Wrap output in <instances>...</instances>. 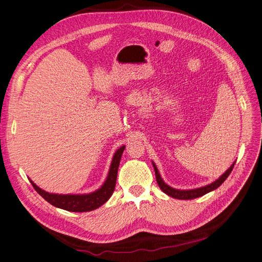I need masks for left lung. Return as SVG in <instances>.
<instances>
[{"label":"left lung","mask_w":262,"mask_h":262,"mask_svg":"<svg viewBox=\"0 0 262 262\" xmlns=\"http://www.w3.org/2000/svg\"><path fill=\"white\" fill-rule=\"evenodd\" d=\"M234 163H232V165L229 167V169L219 177L218 180H216L214 183L210 184V185H206L204 187H200V188H196V189H190V190H180V189H175V188H172L170 187L169 185H166L163 180L161 179V176L159 174V171L158 169H157L156 164L152 162V165H154V169H155V174H156V180H157V183H158L160 189L166 193L167 195H170L172 198H175V199H180V200H191V199H195V198H199V196H202L204 194H206L207 192H211L213 190H215L216 188H218L219 186H221L226 180L227 177L229 176V174L231 173V171L233 170V166H234Z\"/></svg>","instance_id":"8db88e82"}]
</instances>
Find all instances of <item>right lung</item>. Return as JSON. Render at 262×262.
Returning a JSON list of instances; mask_svg holds the SVG:
<instances>
[{
  "mask_svg": "<svg viewBox=\"0 0 262 262\" xmlns=\"http://www.w3.org/2000/svg\"><path fill=\"white\" fill-rule=\"evenodd\" d=\"M125 146H122L116 152H115L112 164L110 167V172L107 179L98 190L93 191L87 194H57V193H49L45 190L40 189L32 181H30L32 184L34 189L38 194L43 196L47 202L56 207L62 208V210L70 211V212H89L93 211L96 208L100 207L105 203L111 195L114 192L115 185H116L117 180V172L118 166L121 159V155L124 150Z\"/></svg>",
  "mask_w": 262,
  "mask_h": 262,
  "instance_id": "add662e5",
  "label": "right lung"
}]
</instances>
